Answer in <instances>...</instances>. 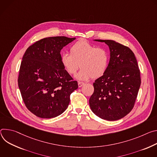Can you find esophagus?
<instances>
[{
    "instance_id": "obj_1",
    "label": "esophagus",
    "mask_w": 157,
    "mask_h": 157,
    "mask_svg": "<svg viewBox=\"0 0 157 157\" xmlns=\"http://www.w3.org/2000/svg\"><path fill=\"white\" fill-rule=\"evenodd\" d=\"M83 85H84V83H83V82H78V87H81V86H82Z\"/></svg>"
}]
</instances>
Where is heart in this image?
<instances>
[{
	"instance_id": "obj_1",
	"label": "heart",
	"mask_w": 157,
	"mask_h": 157,
	"mask_svg": "<svg viewBox=\"0 0 157 157\" xmlns=\"http://www.w3.org/2000/svg\"><path fill=\"white\" fill-rule=\"evenodd\" d=\"M71 54L63 53L60 56V62L66 72L75 75L79 67L80 71L75 78L85 81L98 78L107 71L109 56L105 49L96 47L88 42L78 41L70 49Z\"/></svg>"
}]
</instances>
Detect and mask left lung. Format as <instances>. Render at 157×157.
I'll use <instances>...</instances> for the list:
<instances>
[{
	"label": "left lung",
	"mask_w": 157,
	"mask_h": 157,
	"mask_svg": "<svg viewBox=\"0 0 157 157\" xmlns=\"http://www.w3.org/2000/svg\"><path fill=\"white\" fill-rule=\"evenodd\" d=\"M109 47L110 60L106 72L94 83L89 99L92 111L109 121L119 120L132 110L141 84L140 73L133 52L112 40H94Z\"/></svg>",
	"instance_id": "obj_1"
}]
</instances>
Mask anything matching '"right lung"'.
<instances>
[{"mask_svg":"<svg viewBox=\"0 0 157 157\" xmlns=\"http://www.w3.org/2000/svg\"><path fill=\"white\" fill-rule=\"evenodd\" d=\"M75 38L51 37L41 39L25 51L18 85L28 110L42 118L56 117L67 109L70 95L78 83L66 72L60 51Z\"/></svg>","mask_w":157,"mask_h":157,"instance_id":"obj_1","label":"right lung"}]
</instances>
